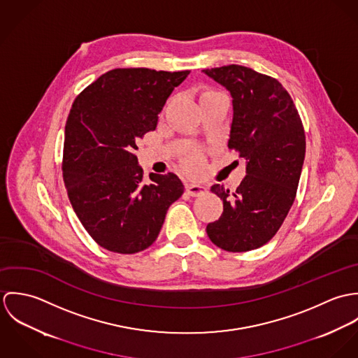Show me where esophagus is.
<instances>
[{
	"mask_svg": "<svg viewBox=\"0 0 358 358\" xmlns=\"http://www.w3.org/2000/svg\"><path fill=\"white\" fill-rule=\"evenodd\" d=\"M186 192L192 196V197H199L201 194L206 193V187L203 185H194V183H189L186 185Z\"/></svg>",
	"mask_w": 358,
	"mask_h": 358,
	"instance_id": "1",
	"label": "esophagus"
}]
</instances>
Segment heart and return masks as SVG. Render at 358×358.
Wrapping results in <instances>:
<instances>
[{
    "mask_svg": "<svg viewBox=\"0 0 358 358\" xmlns=\"http://www.w3.org/2000/svg\"><path fill=\"white\" fill-rule=\"evenodd\" d=\"M201 164H203V157H201V154L197 153V152L189 154L187 158L185 159V166L189 171H193V172L199 171L201 168Z\"/></svg>",
    "mask_w": 358,
    "mask_h": 358,
    "instance_id": "b5f03b06",
    "label": "heart"
}]
</instances>
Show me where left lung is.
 <instances>
[{
  "label": "left lung",
  "mask_w": 358,
  "mask_h": 358,
  "mask_svg": "<svg viewBox=\"0 0 358 358\" xmlns=\"http://www.w3.org/2000/svg\"><path fill=\"white\" fill-rule=\"evenodd\" d=\"M203 71L230 92L227 146L247 159V175L236 192L210 187L223 201V212L208 223L206 234L224 251H252L274 237L295 201L306 153L303 124L275 78L238 64Z\"/></svg>",
  "instance_id": "1"
}]
</instances>
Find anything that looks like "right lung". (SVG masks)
Segmentation results:
<instances>
[{"label":"right lung","instance_id":"1","mask_svg":"<svg viewBox=\"0 0 358 358\" xmlns=\"http://www.w3.org/2000/svg\"><path fill=\"white\" fill-rule=\"evenodd\" d=\"M190 74L114 69L73 103L64 128L63 180L88 234L104 250L136 254L158 237L168 208L183 194L175 173L145 183L136 142L154 131L175 87Z\"/></svg>","mask_w":358,"mask_h":358}]
</instances>
